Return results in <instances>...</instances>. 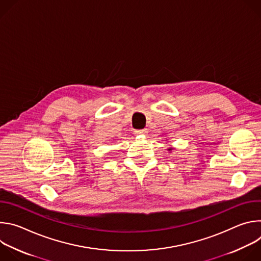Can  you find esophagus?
Masks as SVG:
<instances>
[{"label":"esophagus","mask_w":261,"mask_h":261,"mask_svg":"<svg viewBox=\"0 0 261 261\" xmlns=\"http://www.w3.org/2000/svg\"><path fill=\"white\" fill-rule=\"evenodd\" d=\"M146 133H147L146 129H140V130H135L134 131V134H136V135H145Z\"/></svg>","instance_id":"esophagus-1"}]
</instances>
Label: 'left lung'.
<instances>
[{
	"label": "left lung",
	"instance_id": "left-lung-1",
	"mask_svg": "<svg viewBox=\"0 0 261 261\" xmlns=\"http://www.w3.org/2000/svg\"><path fill=\"white\" fill-rule=\"evenodd\" d=\"M169 150H170V148H169Z\"/></svg>",
	"mask_w": 261,
	"mask_h": 261
}]
</instances>
